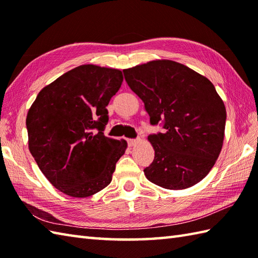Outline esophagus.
<instances>
[{"mask_svg": "<svg viewBox=\"0 0 258 258\" xmlns=\"http://www.w3.org/2000/svg\"><path fill=\"white\" fill-rule=\"evenodd\" d=\"M139 142H140V140H128L127 143L130 146H135L136 144H139Z\"/></svg>", "mask_w": 258, "mask_h": 258, "instance_id": "esophagus-1", "label": "esophagus"}]
</instances>
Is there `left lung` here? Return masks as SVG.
Wrapping results in <instances>:
<instances>
[{
    "instance_id": "obj_1",
    "label": "left lung",
    "mask_w": 258,
    "mask_h": 258,
    "mask_svg": "<svg viewBox=\"0 0 258 258\" xmlns=\"http://www.w3.org/2000/svg\"><path fill=\"white\" fill-rule=\"evenodd\" d=\"M125 81L144 102L150 122L163 133L149 141L154 161L144 169L150 182L184 189L210 173L222 151L226 108L212 82L185 65L156 59L123 70Z\"/></svg>"
}]
</instances>
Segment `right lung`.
Segmentation results:
<instances>
[{"instance_id": "add662e5", "label": "right lung", "mask_w": 258, "mask_h": 258, "mask_svg": "<svg viewBox=\"0 0 258 258\" xmlns=\"http://www.w3.org/2000/svg\"><path fill=\"white\" fill-rule=\"evenodd\" d=\"M123 82L119 70L85 64L38 93L26 116L29 150L54 187L89 197L111 183L127 143L106 138V106Z\"/></svg>"}]
</instances>
